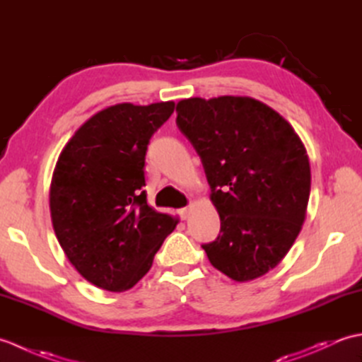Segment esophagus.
Returning <instances> with one entry per match:
<instances>
[{
  "label": "esophagus",
  "mask_w": 362,
  "mask_h": 362,
  "mask_svg": "<svg viewBox=\"0 0 362 362\" xmlns=\"http://www.w3.org/2000/svg\"><path fill=\"white\" fill-rule=\"evenodd\" d=\"M191 206H193V205H188V206H185V209H182V210H180V218H182V219H187V218L189 216Z\"/></svg>",
  "instance_id": "34e87169"
}]
</instances>
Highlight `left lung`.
Returning <instances> with one entry per match:
<instances>
[{
  "label": "left lung",
  "instance_id": "1",
  "mask_svg": "<svg viewBox=\"0 0 362 362\" xmlns=\"http://www.w3.org/2000/svg\"><path fill=\"white\" fill-rule=\"evenodd\" d=\"M175 112L221 218L218 238L202 249L232 280L258 279L302 230L311 189L303 144L286 119L252 98H189Z\"/></svg>",
  "mask_w": 362,
  "mask_h": 362
}]
</instances>
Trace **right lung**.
Masks as SVG:
<instances>
[{
  "label": "right lung",
  "mask_w": 362,
  "mask_h": 362,
  "mask_svg": "<svg viewBox=\"0 0 362 362\" xmlns=\"http://www.w3.org/2000/svg\"><path fill=\"white\" fill-rule=\"evenodd\" d=\"M173 112V101L112 105L82 124L57 160L54 232L76 271L98 288L135 286L177 226L151 209L143 189L149 140Z\"/></svg>",
  "instance_id": "add662e5"
}]
</instances>
